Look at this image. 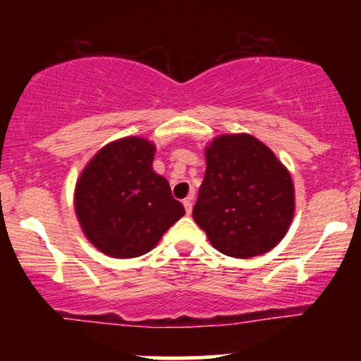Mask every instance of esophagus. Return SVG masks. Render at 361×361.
I'll use <instances>...</instances> for the list:
<instances>
[{"label":"esophagus","mask_w":361,"mask_h":361,"mask_svg":"<svg viewBox=\"0 0 361 361\" xmlns=\"http://www.w3.org/2000/svg\"><path fill=\"white\" fill-rule=\"evenodd\" d=\"M183 205H185V210L186 214H192V207H193V193H190L188 197L183 200Z\"/></svg>","instance_id":"34e87169"}]
</instances>
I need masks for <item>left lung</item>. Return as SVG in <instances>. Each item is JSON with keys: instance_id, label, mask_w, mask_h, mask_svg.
<instances>
[{"instance_id": "left-lung-1", "label": "left lung", "mask_w": 361, "mask_h": 361, "mask_svg": "<svg viewBox=\"0 0 361 361\" xmlns=\"http://www.w3.org/2000/svg\"><path fill=\"white\" fill-rule=\"evenodd\" d=\"M205 161L193 219L212 246L234 258L273 250L295 212L288 169L250 134L215 137L205 147Z\"/></svg>"}]
</instances>
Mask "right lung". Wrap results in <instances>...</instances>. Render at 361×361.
Segmentation results:
<instances>
[{
	"instance_id": "obj_1",
	"label": "right lung",
	"mask_w": 361,
	"mask_h": 361,
	"mask_svg": "<svg viewBox=\"0 0 361 361\" xmlns=\"http://www.w3.org/2000/svg\"><path fill=\"white\" fill-rule=\"evenodd\" d=\"M154 144L123 137L106 144L82 169L74 192L90 243L111 258H137L185 215L166 178L152 171Z\"/></svg>"
}]
</instances>
